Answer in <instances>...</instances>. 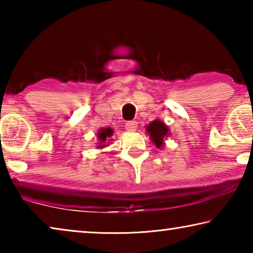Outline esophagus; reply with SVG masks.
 Returning <instances> with one entry per match:
<instances>
[{
  "label": "esophagus",
  "instance_id": "esophagus-1",
  "mask_svg": "<svg viewBox=\"0 0 253 253\" xmlns=\"http://www.w3.org/2000/svg\"><path fill=\"white\" fill-rule=\"evenodd\" d=\"M126 129L129 130V131H134L137 129V123L134 121H130V122H127L126 123Z\"/></svg>",
  "mask_w": 253,
  "mask_h": 253
}]
</instances>
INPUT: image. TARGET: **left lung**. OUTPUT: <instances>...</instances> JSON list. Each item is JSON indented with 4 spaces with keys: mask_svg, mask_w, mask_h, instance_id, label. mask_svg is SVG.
<instances>
[{
    "mask_svg": "<svg viewBox=\"0 0 253 253\" xmlns=\"http://www.w3.org/2000/svg\"><path fill=\"white\" fill-rule=\"evenodd\" d=\"M146 131L157 148H162L164 146V139L169 135V127L160 119H155L151 124H148L146 126Z\"/></svg>",
    "mask_w": 253,
    "mask_h": 253,
    "instance_id": "obj_1",
    "label": "left lung"
}]
</instances>
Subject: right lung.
I'll list each match as a JSON object with an SVG mask.
<instances>
[{"label":"right lung","instance_id":"obj_1","mask_svg":"<svg viewBox=\"0 0 253 253\" xmlns=\"http://www.w3.org/2000/svg\"><path fill=\"white\" fill-rule=\"evenodd\" d=\"M113 134H114V130L111 129L110 127H108V128H100L99 129V131H98V134H97V137H98V139H99V145H98V148H104V147H106L107 146V144H106V142L107 140H108V138H110L111 136H113Z\"/></svg>","mask_w":253,"mask_h":253}]
</instances>
